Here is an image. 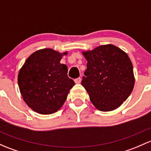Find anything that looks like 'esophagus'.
<instances>
[{"label":"esophagus","mask_w":151,"mask_h":151,"mask_svg":"<svg viewBox=\"0 0 151 151\" xmlns=\"http://www.w3.org/2000/svg\"><path fill=\"white\" fill-rule=\"evenodd\" d=\"M81 81H82V78H81V77H78V78H77L74 80V82H75L76 84H80L81 82Z\"/></svg>","instance_id":"1"}]
</instances>
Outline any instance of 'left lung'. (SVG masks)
<instances>
[{
    "mask_svg": "<svg viewBox=\"0 0 151 151\" xmlns=\"http://www.w3.org/2000/svg\"><path fill=\"white\" fill-rule=\"evenodd\" d=\"M88 61L82 85L96 109L110 111L119 107L131 94L134 77L131 60L114 45L83 52Z\"/></svg>",
    "mask_w": 151,
    "mask_h": 151,
    "instance_id": "left-lung-1",
    "label": "left lung"
}]
</instances>
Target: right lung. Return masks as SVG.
Masks as SVG:
<instances>
[{"mask_svg":"<svg viewBox=\"0 0 151 151\" xmlns=\"http://www.w3.org/2000/svg\"><path fill=\"white\" fill-rule=\"evenodd\" d=\"M50 48L37 50L26 60L18 75L24 101L41 114L61 109L70 89L75 85L67 75L66 65L60 63L63 55Z\"/></svg>","mask_w":151,"mask_h":151,"instance_id":"right-lung-1","label":"right lung"}]
</instances>
